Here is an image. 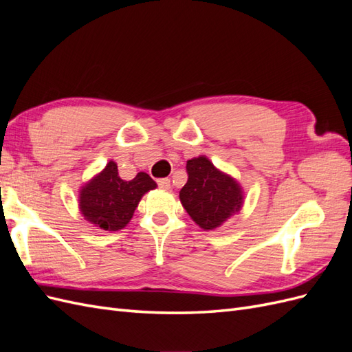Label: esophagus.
I'll list each match as a JSON object with an SVG mask.
<instances>
[{
    "label": "esophagus",
    "mask_w": 352,
    "mask_h": 352,
    "mask_svg": "<svg viewBox=\"0 0 352 352\" xmlns=\"http://www.w3.org/2000/svg\"><path fill=\"white\" fill-rule=\"evenodd\" d=\"M157 185H158V188H162V189H170V179H167V177H163V179H158L157 180Z\"/></svg>",
    "instance_id": "esophagus-1"
}]
</instances>
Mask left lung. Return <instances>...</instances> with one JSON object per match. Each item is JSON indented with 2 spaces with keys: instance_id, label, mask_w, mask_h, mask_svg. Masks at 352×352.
Segmentation results:
<instances>
[{
  "instance_id": "1",
  "label": "left lung",
  "mask_w": 352,
  "mask_h": 352,
  "mask_svg": "<svg viewBox=\"0 0 352 352\" xmlns=\"http://www.w3.org/2000/svg\"><path fill=\"white\" fill-rule=\"evenodd\" d=\"M188 182L179 198L199 228L216 229L242 206V190L235 179L219 172L207 157L188 160Z\"/></svg>"
}]
</instances>
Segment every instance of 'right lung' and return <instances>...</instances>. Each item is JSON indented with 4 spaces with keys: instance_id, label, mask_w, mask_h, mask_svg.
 Masks as SVG:
<instances>
[{
    "instance_id": "right-lung-1",
    "label": "right lung",
    "mask_w": 352,
    "mask_h": 352,
    "mask_svg": "<svg viewBox=\"0 0 352 352\" xmlns=\"http://www.w3.org/2000/svg\"><path fill=\"white\" fill-rule=\"evenodd\" d=\"M157 185L144 172L132 180H123L114 162H109L102 172L85 185L79 195L83 217L104 230L123 229L133 216L142 195Z\"/></svg>"
}]
</instances>
